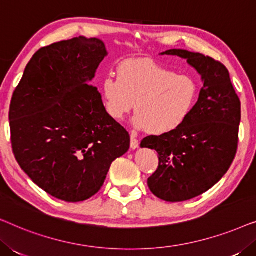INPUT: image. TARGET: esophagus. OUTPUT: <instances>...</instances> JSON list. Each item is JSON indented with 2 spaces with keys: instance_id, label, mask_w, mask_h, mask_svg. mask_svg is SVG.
<instances>
[{
  "instance_id": "obj_1",
  "label": "esophagus",
  "mask_w": 256,
  "mask_h": 256,
  "mask_svg": "<svg viewBox=\"0 0 256 256\" xmlns=\"http://www.w3.org/2000/svg\"><path fill=\"white\" fill-rule=\"evenodd\" d=\"M138 140L135 138V134H132V136H130V148L132 149V150H135V149H138Z\"/></svg>"
}]
</instances>
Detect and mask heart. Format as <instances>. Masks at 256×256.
Returning a JSON list of instances; mask_svg holds the SVG:
<instances>
[{
    "mask_svg": "<svg viewBox=\"0 0 256 256\" xmlns=\"http://www.w3.org/2000/svg\"><path fill=\"white\" fill-rule=\"evenodd\" d=\"M100 90L108 116L121 121L134 108V126L152 135L180 128L199 96L198 82L191 76L176 73L148 58L122 62L118 78L104 76Z\"/></svg>",
    "mask_w": 256,
    "mask_h": 256,
    "instance_id": "heart-1",
    "label": "heart"
}]
</instances>
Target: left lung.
Here are the masks:
<instances>
[{
  "mask_svg": "<svg viewBox=\"0 0 256 256\" xmlns=\"http://www.w3.org/2000/svg\"><path fill=\"white\" fill-rule=\"evenodd\" d=\"M178 56L196 68L204 86L186 122L177 130L146 136L141 148L155 149L158 168L148 178L150 191L166 202H185L200 196L222 180L238 149L241 104L228 70L220 62L186 50Z\"/></svg>",
  "mask_w": 256,
  "mask_h": 256,
  "instance_id": "left-lung-1",
  "label": "left lung"
}]
</instances>
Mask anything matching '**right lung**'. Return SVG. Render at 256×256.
I'll use <instances>...</instances> for the list:
<instances>
[{
    "label": "right lung",
    "instance_id": "obj_1",
    "mask_svg": "<svg viewBox=\"0 0 256 256\" xmlns=\"http://www.w3.org/2000/svg\"><path fill=\"white\" fill-rule=\"evenodd\" d=\"M104 42L76 37L38 50L10 102L15 158L34 184L68 202L86 200L104 185L130 138L108 116L92 84L106 57Z\"/></svg>",
    "mask_w": 256,
    "mask_h": 256
}]
</instances>
